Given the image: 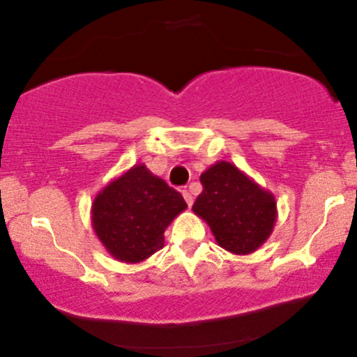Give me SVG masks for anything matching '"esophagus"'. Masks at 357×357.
<instances>
[{
	"mask_svg": "<svg viewBox=\"0 0 357 357\" xmlns=\"http://www.w3.org/2000/svg\"><path fill=\"white\" fill-rule=\"evenodd\" d=\"M183 196H184V199H186V203H188V206H192V199H195V198H192V192L190 191V190H184L183 191Z\"/></svg>",
	"mask_w": 357,
	"mask_h": 357,
	"instance_id": "1",
	"label": "esophagus"
}]
</instances>
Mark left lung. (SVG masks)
<instances>
[{
  "mask_svg": "<svg viewBox=\"0 0 357 357\" xmlns=\"http://www.w3.org/2000/svg\"><path fill=\"white\" fill-rule=\"evenodd\" d=\"M203 192L192 204L215 236L233 255H250L272 235L275 196L228 161H216L199 176Z\"/></svg>",
  "mask_w": 357,
  "mask_h": 357,
  "instance_id": "8db88e82",
  "label": "left lung"
}]
</instances>
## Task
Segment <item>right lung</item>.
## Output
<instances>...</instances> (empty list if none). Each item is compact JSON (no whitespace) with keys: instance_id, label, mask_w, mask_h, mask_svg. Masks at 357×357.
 Segmentation results:
<instances>
[{"instance_id":"obj_1","label":"right lung","mask_w":357,"mask_h":357,"mask_svg":"<svg viewBox=\"0 0 357 357\" xmlns=\"http://www.w3.org/2000/svg\"><path fill=\"white\" fill-rule=\"evenodd\" d=\"M186 208L183 196L141 162L97 192L90 215L109 255L141 264L165 247L166 228Z\"/></svg>"}]
</instances>
